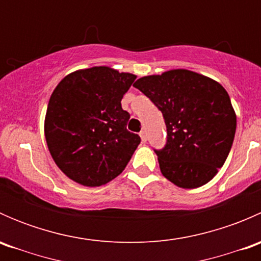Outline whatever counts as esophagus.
Instances as JSON below:
<instances>
[{"instance_id":"esophagus-1","label":"esophagus","mask_w":261,"mask_h":261,"mask_svg":"<svg viewBox=\"0 0 261 261\" xmlns=\"http://www.w3.org/2000/svg\"><path fill=\"white\" fill-rule=\"evenodd\" d=\"M140 138H141V141H144V143H145V141L147 140V135H146V131L145 130H143L140 133Z\"/></svg>"}]
</instances>
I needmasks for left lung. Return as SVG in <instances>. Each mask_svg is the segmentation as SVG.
<instances>
[{"label":"left lung","mask_w":261,"mask_h":261,"mask_svg":"<svg viewBox=\"0 0 261 261\" xmlns=\"http://www.w3.org/2000/svg\"><path fill=\"white\" fill-rule=\"evenodd\" d=\"M134 87L164 116L167 145L155 151L162 174L186 189L208 183L225 164L236 133V114L226 89L188 69L141 77Z\"/></svg>","instance_id":"obj_1"}]
</instances>
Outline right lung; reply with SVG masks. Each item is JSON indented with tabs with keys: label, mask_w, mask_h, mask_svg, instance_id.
<instances>
[{
	"label": "right lung",
	"mask_w": 261,
	"mask_h": 261,
	"mask_svg": "<svg viewBox=\"0 0 261 261\" xmlns=\"http://www.w3.org/2000/svg\"><path fill=\"white\" fill-rule=\"evenodd\" d=\"M136 80L133 73L92 67L65 75L50 96L44 134L53 160L69 179L99 187L130 162L140 136L127 131L121 99Z\"/></svg>",
	"instance_id": "1"
}]
</instances>
